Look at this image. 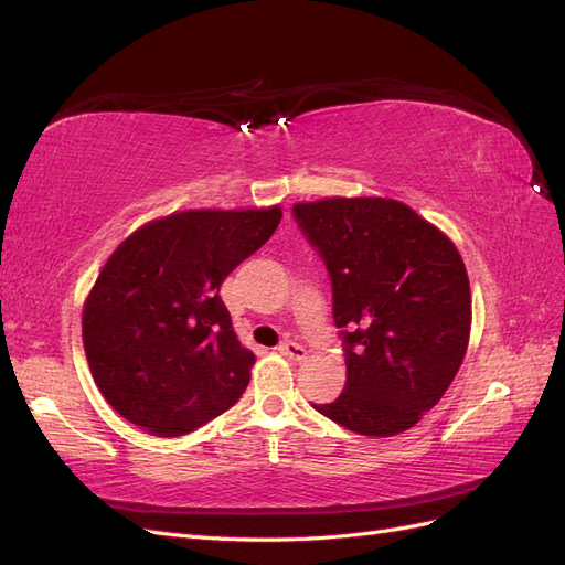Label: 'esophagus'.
Masks as SVG:
<instances>
[{"label": "esophagus", "instance_id": "obj_1", "mask_svg": "<svg viewBox=\"0 0 565 565\" xmlns=\"http://www.w3.org/2000/svg\"><path fill=\"white\" fill-rule=\"evenodd\" d=\"M278 351L287 358H292V361H303V358H306V349L301 344H297V341H282Z\"/></svg>", "mask_w": 565, "mask_h": 565}]
</instances>
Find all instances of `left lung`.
<instances>
[{
  "label": "left lung",
  "mask_w": 565,
  "mask_h": 565,
  "mask_svg": "<svg viewBox=\"0 0 565 565\" xmlns=\"http://www.w3.org/2000/svg\"><path fill=\"white\" fill-rule=\"evenodd\" d=\"M332 282L347 384L320 415L396 436L440 401L465 361L471 292L457 247L407 204L328 198L292 207Z\"/></svg>",
  "instance_id": "left-lung-1"
}]
</instances>
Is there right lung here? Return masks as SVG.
I'll list each match as a JSON object with an SVG mask.
<instances>
[{"label":"right lung","mask_w":565,"mask_h":565,"mask_svg":"<svg viewBox=\"0 0 565 565\" xmlns=\"http://www.w3.org/2000/svg\"><path fill=\"white\" fill-rule=\"evenodd\" d=\"M280 218V207L181 212L113 252L82 316L94 382L113 409L152 436H183L237 403L254 353L218 287Z\"/></svg>","instance_id":"1"}]
</instances>
